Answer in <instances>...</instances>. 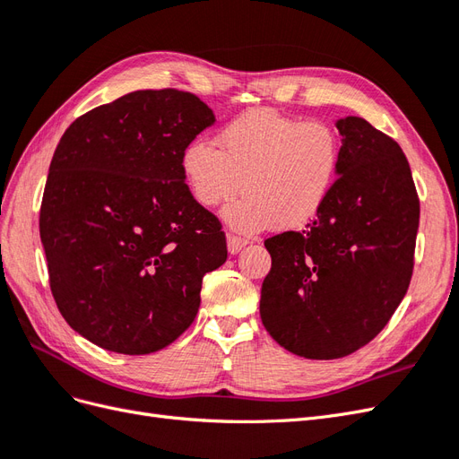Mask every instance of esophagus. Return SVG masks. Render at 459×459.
Returning <instances> with one entry per match:
<instances>
[{
	"label": "esophagus",
	"mask_w": 459,
	"mask_h": 459,
	"mask_svg": "<svg viewBox=\"0 0 459 459\" xmlns=\"http://www.w3.org/2000/svg\"><path fill=\"white\" fill-rule=\"evenodd\" d=\"M247 243H248V241L243 239V238H239V235H230V238H228V251H230L231 255H238Z\"/></svg>",
	"instance_id": "obj_1"
}]
</instances>
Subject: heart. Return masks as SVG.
Segmentation results:
<instances>
[{
  "mask_svg": "<svg viewBox=\"0 0 459 459\" xmlns=\"http://www.w3.org/2000/svg\"><path fill=\"white\" fill-rule=\"evenodd\" d=\"M339 160V134L327 122L256 108L221 128L216 147L191 142L179 166L193 199L206 208L230 201L241 186L224 218L233 230L255 233L310 221L329 197Z\"/></svg>",
  "mask_w": 459,
  "mask_h": 459,
  "instance_id": "heart-1",
  "label": "heart"
}]
</instances>
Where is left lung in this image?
Instances as JSON below:
<instances>
[{
    "instance_id": "left-lung-1",
    "label": "left lung",
    "mask_w": 459,
    "mask_h": 459,
    "mask_svg": "<svg viewBox=\"0 0 459 459\" xmlns=\"http://www.w3.org/2000/svg\"><path fill=\"white\" fill-rule=\"evenodd\" d=\"M337 179L302 231L264 241L272 268L260 317L285 351L342 358L379 335L404 299L420 228V197L400 145L358 117L337 120Z\"/></svg>"
}]
</instances>
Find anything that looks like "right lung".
<instances>
[{"label": "right lung", "mask_w": 459, "mask_h": 459, "mask_svg": "<svg viewBox=\"0 0 459 459\" xmlns=\"http://www.w3.org/2000/svg\"><path fill=\"white\" fill-rule=\"evenodd\" d=\"M197 95L140 90L78 117L49 164L39 238L61 316L105 351L142 356L193 324L206 272L228 258L193 199L184 149L214 122Z\"/></svg>", "instance_id": "obj_1"}]
</instances>
